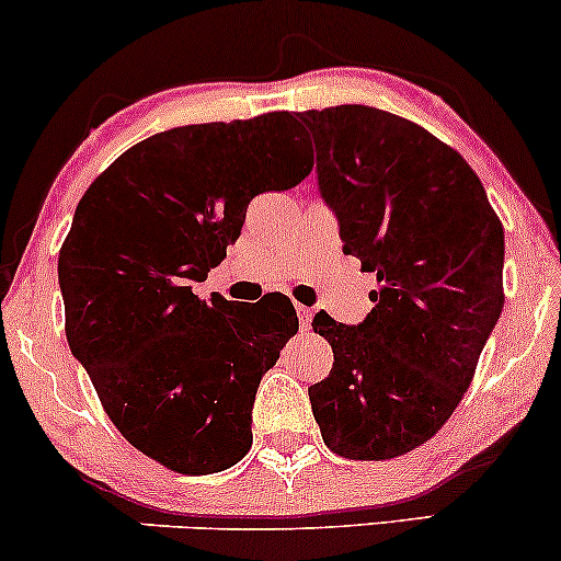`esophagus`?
<instances>
[{
	"instance_id": "1",
	"label": "esophagus",
	"mask_w": 561,
	"mask_h": 561,
	"mask_svg": "<svg viewBox=\"0 0 561 561\" xmlns=\"http://www.w3.org/2000/svg\"><path fill=\"white\" fill-rule=\"evenodd\" d=\"M296 314H299V324H301V330H309L312 328V317H314V312L309 307H296Z\"/></svg>"
}]
</instances>
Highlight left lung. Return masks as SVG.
I'll use <instances>...</instances> for the list:
<instances>
[{
  "label": "left lung",
  "mask_w": 561,
  "mask_h": 561,
  "mask_svg": "<svg viewBox=\"0 0 561 561\" xmlns=\"http://www.w3.org/2000/svg\"><path fill=\"white\" fill-rule=\"evenodd\" d=\"M296 116L343 252L379 283L362 324L312 320L335 356L312 413L341 458H398L453 416L500 320L502 220L466 158L416 122L356 103Z\"/></svg>",
  "instance_id": "obj_1"
}]
</instances>
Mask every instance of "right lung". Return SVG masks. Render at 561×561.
I'll list each match as a JSON object with an SVG mask.
<instances>
[{
  "label": "right lung",
  "mask_w": 561,
  "mask_h": 561,
  "mask_svg": "<svg viewBox=\"0 0 561 561\" xmlns=\"http://www.w3.org/2000/svg\"><path fill=\"white\" fill-rule=\"evenodd\" d=\"M288 112L158 133L88 186L59 252L65 333L106 416L142 455L207 476L252 447L260 379L299 330L291 299L192 294L239 239L249 199L309 176Z\"/></svg>",
  "instance_id": "right-lung-1"
}]
</instances>
